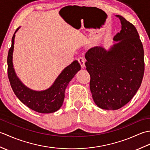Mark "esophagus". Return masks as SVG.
<instances>
[{
  "mask_svg": "<svg viewBox=\"0 0 150 150\" xmlns=\"http://www.w3.org/2000/svg\"><path fill=\"white\" fill-rule=\"evenodd\" d=\"M78 61H79V63H80V64H81L82 68H84V66H85V60L84 59V57H79Z\"/></svg>",
  "mask_w": 150,
  "mask_h": 150,
  "instance_id": "1",
  "label": "esophagus"
}]
</instances>
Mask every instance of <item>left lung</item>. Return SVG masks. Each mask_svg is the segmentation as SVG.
Instances as JSON below:
<instances>
[{"label": "left lung", "instance_id": "8db88e82", "mask_svg": "<svg viewBox=\"0 0 150 150\" xmlns=\"http://www.w3.org/2000/svg\"><path fill=\"white\" fill-rule=\"evenodd\" d=\"M117 42L106 50L96 46L86 53L92 97L98 107L116 110L131 100L141 86L144 72V49L137 29L120 15Z\"/></svg>", "mask_w": 150, "mask_h": 150}]
</instances>
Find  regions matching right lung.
Segmentation results:
<instances>
[{
	"label": "right lung",
	"instance_id": "add662e5",
	"mask_svg": "<svg viewBox=\"0 0 150 150\" xmlns=\"http://www.w3.org/2000/svg\"><path fill=\"white\" fill-rule=\"evenodd\" d=\"M15 31L11 40V46L8 55V75L12 90L22 103L30 109L41 113H53L59 110L64 99L65 90L81 67L77 60L67 66L56 79L52 86L43 91H35L28 88L16 75L13 65Z\"/></svg>",
	"mask_w": 150,
	"mask_h": 150
}]
</instances>
